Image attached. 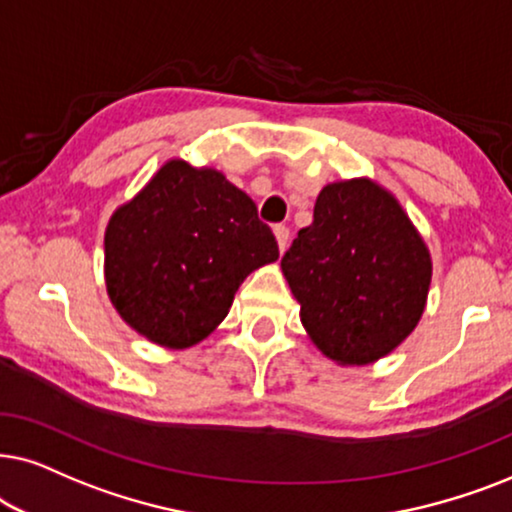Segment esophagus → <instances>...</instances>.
<instances>
[{
	"mask_svg": "<svg viewBox=\"0 0 512 512\" xmlns=\"http://www.w3.org/2000/svg\"><path fill=\"white\" fill-rule=\"evenodd\" d=\"M274 234H276V241H278V248L281 252L288 248V241H290V229L285 227V224H276L274 227Z\"/></svg>",
	"mask_w": 512,
	"mask_h": 512,
	"instance_id": "esophagus-1",
	"label": "esophagus"
}]
</instances>
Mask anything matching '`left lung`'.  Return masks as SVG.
Here are the masks:
<instances>
[{
  "mask_svg": "<svg viewBox=\"0 0 512 512\" xmlns=\"http://www.w3.org/2000/svg\"><path fill=\"white\" fill-rule=\"evenodd\" d=\"M281 267L313 344L342 365L391 353L417 327L431 285L424 241L370 180L323 187Z\"/></svg>",
  "mask_w": 512,
  "mask_h": 512,
  "instance_id": "8db88e82",
  "label": "left lung"
}]
</instances>
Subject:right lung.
<instances>
[{
    "label": "right lung",
    "instance_id": "add662e5",
    "mask_svg": "<svg viewBox=\"0 0 512 512\" xmlns=\"http://www.w3.org/2000/svg\"><path fill=\"white\" fill-rule=\"evenodd\" d=\"M276 260V236L255 201L217 170L185 161H168L105 234L114 309L170 349L208 337L245 276Z\"/></svg>",
    "mask_w": 512,
    "mask_h": 512
}]
</instances>
